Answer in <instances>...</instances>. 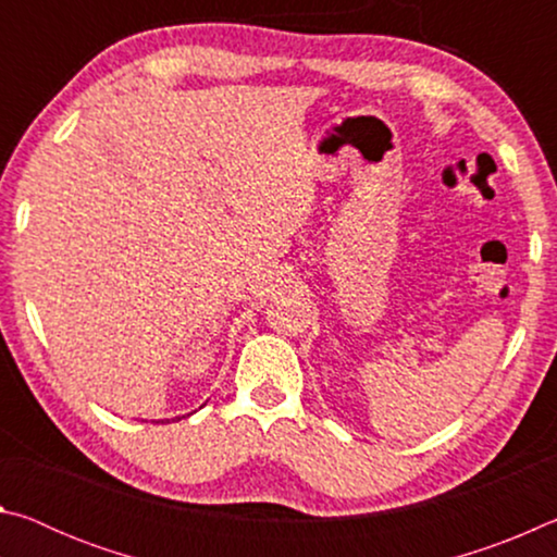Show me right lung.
<instances>
[{
	"label": "right lung",
	"mask_w": 557,
	"mask_h": 557,
	"mask_svg": "<svg viewBox=\"0 0 557 557\" xmlns=\"http://www.w3.org/2000/svg\"><path fill=\"white\" fill-rule=\"evenodd\" d=\"M194 412H196V410H194ZM188 414H191V412H188ZM182 418H186V414H182ZM182 418H176V420H182ZM172 420H174V418H172ZM145 422H147V420H145ZM152 422H157V420H152ZM159 422H164V420H159ZM166 422H169V420H166Z\"/></svg>",
	"instance_id": "obj_1"
}]
</instances>
